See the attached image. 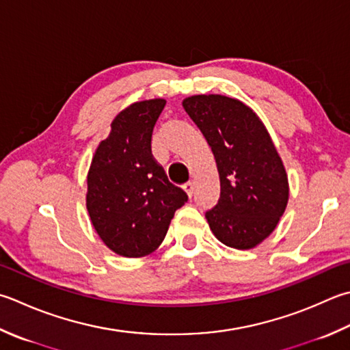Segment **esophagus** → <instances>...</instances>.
Here are the masks:
<instances>
[{
  "label": "esophagus",
  "instance_id": "esophagus-1",
  "mask_svg": "<svg viewBox=\"0 0 350 350\" xmlns=\"http://www.w3.org/2000/svg\"><path fill=\"white\" fill-rule=\"evenodd\" d=\"M182 188H183L185 193L188 194V197H193V193H194V183L193 182H187Z\"/></svg>",
  "mask_w": 350,
  "mask_h": 350
}]
</instances>
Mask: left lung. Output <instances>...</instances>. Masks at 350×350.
<instances>
[{
  "mask_svg": "<svg viewBox=\"0 0 350 350\" xmlns=\"http://www.w3.org/2000/svg\"><path fill=\"white\" fill-rule=\"evenodd\" d=\"M182 106L209 144L220 177V198L204 214L212 234L228 247H256L276 229L290 197L269 130L253 109L226 95H191Z\"/></svg>",
  "mask_w": 350,
  "mask_h": 350,
  "instance_id": "8db88e82",
  "label": "left lung"
}]
</instances>
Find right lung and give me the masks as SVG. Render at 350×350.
I'll return each mask as SVG.
<instances>
[{"label": "right lung", "instance_id": "obj_1", "mask_svg": "<svg viewBox=\"0 0 350 350\" xmlns=\"http://www.w3.org/2000/svg\"><path fill=\"white\" fill-rule=\"evenodd\" d=\"M167 100L132 103L115 116L88 171L86 209L107 249L126 258L153 253L188 196L153 159L152 133Z\"/></svg>", "mask_w": 350, "mask_h": 350}]
</instances>
